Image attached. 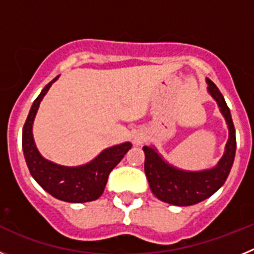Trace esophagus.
I'll return each mask as SVG.
<instances>
[{"mask_svg": "<svg viewBox=\"0 0 254 254\" xmlns=\"http://www.w3.org/2000/svg\"><path fill=\"white\" fill-rule=\"evenodd\" d=\"M145 141H146V136H145V133H142V132H138V133L134 134L133 143L136 145V146H141V145H142Z\"/></svg>", "mask_w": 254, "mask_h": 254, "instance_id": "obj_1", "label": "esophagus"}]
</instances>
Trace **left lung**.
Segmentation results:
<instances>
[{
  "label": "left lung",
  "instance_id": "left-lung-1",
  "mask_svg": "<svg viewBox=\"0 0 254 254\" xmlns=\"http://www.w3.org/2000/svg\"><path fill=\"white\" fill-rule=\"evenodd\" d=\"M207 93L216 102L220 113L228 125L229 138L225 151L215 167L203 170H185L174 167L164 159L155 146H143L145 174L151 192L163 202L174 206H190L208 198L225 183L233 167L237 150L235 128L230 109L216 85L206 78Z\"/></svg>",
  "mask_w": 254,
  "mask_h": 254
}]
</instances>
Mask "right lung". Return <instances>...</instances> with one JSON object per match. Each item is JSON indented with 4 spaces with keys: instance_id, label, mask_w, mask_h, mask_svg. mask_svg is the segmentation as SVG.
I'll use <instances>...</instances> for the list:
<instances>
[{
    "instance_id": "add662e5",
    "label": "right lung",
    "mask_w": 254,
    "mask_h": 254,
    "mask_svg": "<svg viewBox=\"0 0 254 254\" xmlns=\"http://www.w3.org/2000/svg\"><path fill=\"white\" fill-rule=\"evenodd\" d=\"M55 77L44 86L34 100L22 128V151L31 177L46 192L57 199L71 203L90 202L99 198L104 192L109 173L132 147L129 141L104 149L91 161L77 167H66L48 160L40 154L33 137V125L40 102L48 93Z\"/></svg>"
}]
</instances>
